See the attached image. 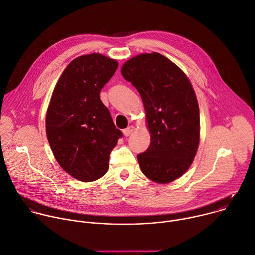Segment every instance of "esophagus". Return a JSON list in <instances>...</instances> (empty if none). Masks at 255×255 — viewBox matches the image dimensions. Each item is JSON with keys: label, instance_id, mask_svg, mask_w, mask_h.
I'll list each match as a JSON object with an SVG mask.
<instances>
[{"label": "esophagus", "instance_id": "esophagus-1", "mask_svg": "<svg viewBox=\"0 0 255 255\" xmlns=\"http://www.w3.org/2000/svg\"><path fill=\"white\" fill-rule=\"evenodd\" d=\"M133 128H133L132 126H130V127L127 128H125V129H124V131H123V132H124V134H125V136H128V135L133 131Z\"/></svg>", "mask_w": 255, "mask_h": 255}]
</instances>
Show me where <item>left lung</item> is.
<instances>
[{
    "label": "left lung",
    "instance_id": "obj_1",
    "mask_svg": "<svg viewBox=\"0 0 255 255\" xmlns=\"http://www.w3.org/2000/svg\"><path fill=\"white\" fill-rule=\"evenodd\" d=\"M121 73L139 93L150 134L148 148L137 154L139 167L150 180L169 183L189 168L200 140L191 83L179 67L155 52L128 60Z\"/></svg>",
    "mask_w": 255,
    "mask_h": 255
}]
</instances>
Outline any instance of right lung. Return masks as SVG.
Returning a JSON list of instances; mask_svg holds the SVG:
<instances>
[{
  "label": "right lung",
  "instance_id": "add662e5",
  "mask_svg": "<svg viewBox=\"0 0 255 255\" xmlns=\"http://www.w3.org/2000/svg\"><path fill=\"white\" fill-rule=\"evenodd\" d=\"M118 66L98 53L76 58L61 75L48 107L46 132L52 151L61 167L83 182L107 173L110 153L123 135L100 98Z\"/></svg>",
  "mask_w": 255,
  "mask_h": 255
}]
</instances>
